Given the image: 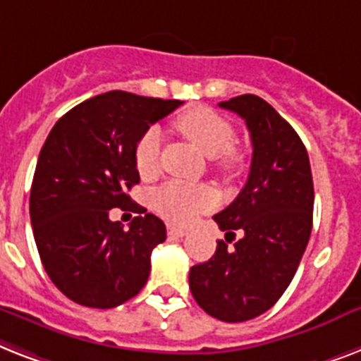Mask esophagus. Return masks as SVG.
I'll use <instances>...</instances> for the list:
<instances>
[{
    "label": "esophagus",
    "instance_id": "obj_1",
    "mask_svg": "<svg viewBox=\"0 0 361 361\" xmlns=\"http://www.w3.org/2000/svg\"><path fill=\"white\" fill-rule=\"evenodd\" d=\"M167 235H169V236H177V238H183V236L188 235V231L180 229V227L169 226V227H167Z\"/></svg>",
    "mask_w": 361,
    "mask_h": 361
}]
</instances>
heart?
I'll return each mask as SVG.
<instances>
[{"label":"heart","instance_id":"heart-1","mask_svg":"<svg viewBox=\"0 0 361 361\" xmlns=\"http://www.w3.org/2000/svg\"><path fill=\"white\" fill-rule=\"evenodd\" d=\"M175 130L190 140L207 157L214 158L212 167L221 177L235 178L242 175L246 160L235 143V128L226 117L212 109L197 106L190 108L175 119ZM160 143L162 135L157 128L147 130L135 143V169L143 178H152L160 169ZM218 195L209 184H188L169 180L152 195V207L158 214L177 226H188L201 212L216 204Z\"/></svg>","mask_w":361,"mask_h":361}]
</instances>
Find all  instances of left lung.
Listing matches in <instances>:
<instances>
[{"mask_svg": "<svg viewBox=\"0 0 361 361\" xmlns=\"http://www.w3.org/2000/svg\"><path fill=\"white\" fill-rule=\"evenodd\" d=\"M246 121L252 135L250 175L233 203L214 216L221 231L243 238L218 240L209 261L190 268V290L201 310L224 322L262 315L289 287L313 227L310 157L295 128L255 94L220 102Z\"/></svg>", "mask_w": 361, "mask_h": 361, "instance_id": "obj_1", "label": "left lung"}]
</instances>
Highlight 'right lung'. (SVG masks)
<instances>
[{
    "label": "right lung",
    "mask_w": 361,
    "mask_h": 361,
    "mask_svg": "<svg viewBox=\"0 0 361 361\" xmlns=\"http://www.w3.org/2000/svg\"><path fill=\"white\" fill-rule=\"evenodd\" d=\"M180 100L109 91L66 111L40 149L30 216L40 261L57 289L85 307L109 310L134 298L149 279L151 252L166 226L134 203L140 183L134 149ZM140 214L125 230L111 208Z\"/></svg>",
    "instance_id": "1"
}]
</instances>
